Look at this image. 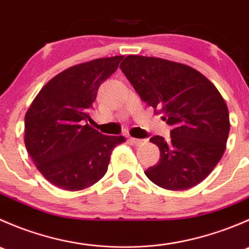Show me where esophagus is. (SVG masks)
Here are the masks:
<instances>
[{
	"instance_id": "1",
	"label": "esophagus",
	"mask_w": 249,
	"mask_h": 249,
	"mask_svg": "<svg viewBox=\"0 0 249 249\" xmlns=\"http://www.w3.org/2000/svg\"><path fill=\"white\" fill-rule=\"evenodd\" d=\"M129 141L132 143V144H135V145H140V144H142V143H144V140L134 139V137H130Z\"/></svg>"
}]
</instances>
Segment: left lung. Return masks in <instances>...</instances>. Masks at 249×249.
I'll return each mask as SVG.
<instances>
[{
    "label": "left lung",
    "mask_w": 249,
    "mask_h": 249,
    "mask_svg": "<svg viewBox=\"0 0 249 249\" xmlns=\"http://www.w3.org/2000/svg\"><path fill=\"white\" fill-rule=\"evenodd\" d=\"M141 99L171 125V136H154L157 165L144 171L154 184L185 190L205 179L227 147L229 110L217 88L199 71L160 57L129 55L120 64Z\"/></svg>",
    "instance_id": "1"
}]
</instances>
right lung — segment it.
<instances>
[{"label":"right lung","instance_id":"1","mask_svg":"<svg viewBox=\"0 0 249 249\" xmlns=\"http://www.w3.org/2000/svg\"><path fill=\"white\" fill-rule=\"evenodd\" d=\"M124 56L95 59L65 70L41 89L25 114V145L37 170L55 187L76 192L99 182L123 136L88 124L102 82Z\"/></svg>","mask_w":249,"mask_h":249}]
</instances>
